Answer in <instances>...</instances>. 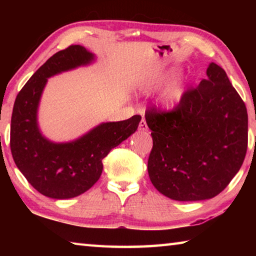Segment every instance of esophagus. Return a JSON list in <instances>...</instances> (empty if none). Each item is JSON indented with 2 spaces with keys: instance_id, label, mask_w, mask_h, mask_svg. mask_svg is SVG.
I'll return each instance as SVG.
<instances>
[{
  "instance_id": "obj_1",
  "label": "esophagus",
  "mask_w": 256,
  "mask_h": 256,
  "mask_svg": "<svg viewBox=\"0 0 256 256\" xmlns=\"http://www.w3.org/2000/svg\"><path fill=\"white\" fill-rule=\"evenodd\" d=\"M138 130H140V131H148V125H146L144 118H142L140 124H138Z\"/></svg>"
}]
</instances>
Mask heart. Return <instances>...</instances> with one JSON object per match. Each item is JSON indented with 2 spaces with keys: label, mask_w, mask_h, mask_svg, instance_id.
<instances>
[{
  "label": "heart",
  "mask_w": 256,
  "mask_h": 256,
  "mask_svg": "<svg viewBox=\"0 0 256 256\" xmlns=\"http://www.w3.org/2000/svg\"><path fill=\"white\" fill-rule=\"evenodd\" d=\"M170 76L172 73H168V74L151 78V79H149L144 84V89L148 90V92L157 89L158 86H160L170 79ZM184 92H185L184 82L182 80H175L170 82V84L162 90V94H160V100H162L164 105L172 106L180 100L182 96H183Z\"/></svg>",
  "instance_id": "heart-1"
}]
</instances>
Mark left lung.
I'll use <instances>...</instances> for the list:
<instances>
[{
  "label": "left lung",
  "instance_id": "obj_1",
  "mask_svg": "<svg viewBox=\"0 0 256 256\" xmlns=\"http://www.w3.org/2000/svg\"><path fill=\"white\" fill-rule=\"evenodd\" d=\"M196 88L172 110L148 107L151 183L176 201H201L227 188L248 150L246 106L222 66L210 63Z\"/></svg>",
  "mask_w": 256,
  "mask_h": 256
}]
</instances>
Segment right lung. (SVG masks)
I'll return each mask as SVG.
<instances>
[{
	"mask_svg": "<svg viewBox=\"0 0 256 256\" xmlns=\"http://www.w3.org/2000/svg\"><path fill=\"white\" fill-rule=\"evenodd\" d=\"M84 46L71 45L50 58L34 73L16 98L11 118L12 157L34 190L52 198H71L99 180L102 159L136 131L140 115L102 123L76 141L54 144L42 136L37 110L47 79L94 60Z\"/></svg>",
	"mask_w": 256,
	"mask_h": 256,
	"instance_id": "obj_1",
	"label": "right lung"
}]
</instances>
